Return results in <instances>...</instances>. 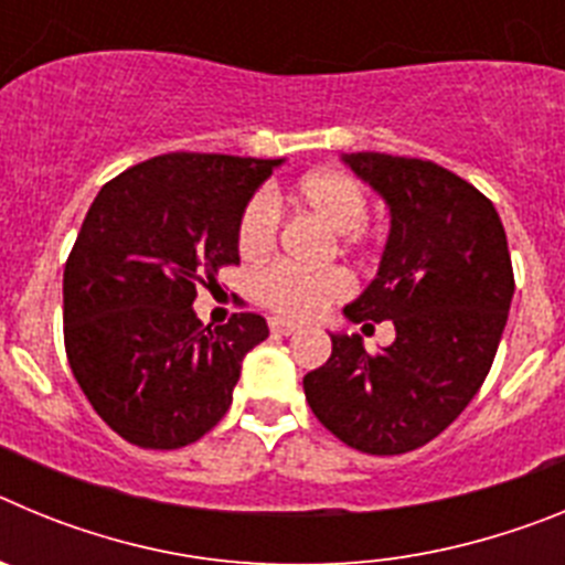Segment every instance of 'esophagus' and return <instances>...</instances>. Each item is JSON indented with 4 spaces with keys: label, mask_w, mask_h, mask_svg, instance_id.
Returning <instances> with one entry per match:
<instances>
[{
    "label": "esophagus",
    "mask_w": 565,
    "mask_h": 565,
    "mask_svg": "<svg viewBox=\"0 0 565 565\" xmlns=\"http://www.w3.org/2000/svg\"><path fill=\"white\" fill-rule=\"evenodd\" d=\"M268 328H271L274 337H291V333H297V326L294 322H286V319H268Z\"/></svg>",
    "instance_id": "34e87169"
}]
</instances>
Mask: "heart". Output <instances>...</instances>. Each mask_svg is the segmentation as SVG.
I'll use <instances>...</instances> for the list:
<instances>
[{
    "label": "heart",
    "mask_w": 565,
    "mask_h": 565,
    "mask_svg": "<svg viewBox=\"0 0 565 565\" xmlns=\"http://www.w3.org/2000/svg\"><path fill=\"white\" fill-rule=\"evenodd\" d=\"M299 203L331 232L344 234L351 239L367 217V198L364 189L353 181L351 174L339 169H319L306 174L297 186ZM279 206L271 192L254 194L246 203L237 223V252L248 263L268 257L277 243ZM351 282L339 268L328 271H299L291 266H271L254 277V297L271 313L282 319H308L326 311L331 302L348 294Z\"/></svg>",
    "instance_id": "1"
}]
</instances>
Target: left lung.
<instances>
[{
    "label": "left lung",
    "mask_w": 565,
    "mask_h": 565,
    "mask_svg": "<svg viewBox=\"0 0 565 565\" xmlns=\"http://www.w3.org/2000/svg\"><path fill=\"white\" fill-rule=\"evenodd\" d=\"M342 163L391 209L376 277L344 317L391 319L396 339L367 353L356 333H331V359L302 387L339 441L402 456L447 430L492 367L515 294L507 232L492 201L438 163L382 152Z\"/></svg>",
    "instance_id": "1"
}]
</instances>
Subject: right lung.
I'll return each instance as SVG.
<instances>
[{"instance_id":"right-lung-1","label":"right lung","mask_w":565,"mask_h":565,"mask_svg":"<svg viewBox=\"0 0 565 565\" xmlns=\"http://www.w3.org/2000/svg\"><path fill=\"white\" fill-rule=\"evenodd\" d=\"M282 163L169 152L104 183L64 266V348L93 411L143 450H178L226 416L266 319L203 326L192 302L237 266V223Z\"/></svg>"}]
</instances>
